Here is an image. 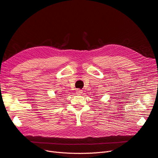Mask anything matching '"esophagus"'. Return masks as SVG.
Returning <instances> with one entry per match:
<instances>
[{"label": "esophagus", "instance_id": "obj_1", "mask_svg": "<svg viewBox=\"0 0 158 158\" xmlns=\"http://www.w3.org/2000/svg\"><path fill=\"white\" fill-rule=\"evenodd\" d=\"M82 90H80V89H77L76 90V94H77L78 95H81L82 94Z\"/></svg>", "mask_w": 158, "mask_h": 158}]
</instances>
